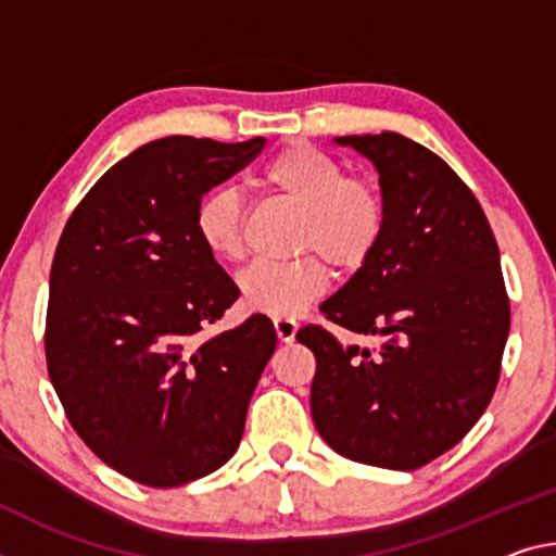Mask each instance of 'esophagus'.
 I'll return each instance as SVG.
<instances>
[{"label": "esophagus", "mask_w": 556, "mask_h": 556, "mask_svg": "<svg viewBox=\"0 0 556 556\" xmlns=\"http://www.w3.org/2000/svg\"><path fill=\"white\" fill-rule=\"evenodd\" d=\"M296 329H299V324L294 319H287V316H279V319H275V331H277V339L281 343H292L296 339Z\"/></svg>", "instance_id": "obj_1"}]
</instances>
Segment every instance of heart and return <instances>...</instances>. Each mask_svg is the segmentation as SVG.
Here are the masks:
<instances>
[{"label": "heart", "mask_w": 556, "mask_h": 556, "mask_svg": "<svg viewBox=\"0 0 556 556\" xmlns=\"http://www.w3.org/2000/svg\"><path fill=\"white\" fill-rule=\"evenodd\" d=\"M264 178L281 198L304 210L299 252L321 256L339 271L356 269L371 257L386 223L381 195L371 185L346 178L341 163L304 143L275 155ZM195 230L213 257L227 262L244 257V205L237 188L217 185L200 200ZM320 261L250 264L237 277L244 306L277 319L302 314L326 289Z\"/></svg>", "instance_id": "b5f03b06"}]
</instances>
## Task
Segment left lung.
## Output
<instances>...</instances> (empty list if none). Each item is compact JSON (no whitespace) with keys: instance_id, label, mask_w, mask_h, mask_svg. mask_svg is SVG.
Here are the masks:
<instances>
[{"instance_id":"1","label":"left lung","mask_w":556,"mask_h":556,"mask_svg":"<svg viewBox=\"0 0 556 556\" xmlns=\"http://www.w3.org/2000/svg\"><path fill=\"white\" fill-rule=\"evenodd\" d=\"M333 143L374 163L386 223L371 257L319 309L383 343L296 331L316 356L312 418L349 460L416 470L460 443L495 393L509 333L500 250L468 185L428 148L391 130Z\"/></svg>"}]
</instances>
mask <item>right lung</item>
<instances>
[{"mask_svg":"<svg viewBox=\"0 0 556 556\" xmlns=\"http://www.w3.org/2000/svg\"><path fill=\"white\" fill-rule=\"evenodd\" d=\"M264 143L151 140L101 175L61 232L49 378L84 443L140 484L178 488L223 468L277 349L262 314L200 337L240 289L200 242L195 210Z\"/></svg>","mask_w":556,"mask_h":556,"instance_id":"obj_1","label":"right lung"}]
</instances>
